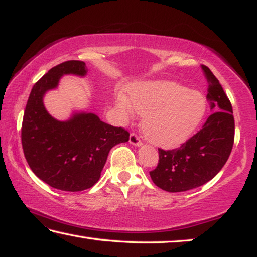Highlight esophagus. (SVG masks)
<instances>
[{
  "mask_svg": "<svg viewBox=\"0 0 257 257\" xmlns=\"http://www.w3.org/2000/svg\"><path fill=\"white\" fill-rule=\"evenodd\" d=\"M130 144L138 146V147H139V146L142 145V141L140 140V138L138 137L137 133H131L130 134Z\"/></svg>",
  "mask_w": 257,
  "mask_h": 257,
  "instance_id": "1",
  "label": "esophagus"
}]
</instances>
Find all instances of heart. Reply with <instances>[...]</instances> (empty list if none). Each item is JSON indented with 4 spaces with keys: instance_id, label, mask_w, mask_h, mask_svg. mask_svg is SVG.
<instances>
[{
    "instance_id": "heart-1",
    "label": "heart",
    "mask_w": 257,
    "mask_h": 257,
    "mask_svg": "<svg viewBox=\"0 0 257 257\" xmlns=\"http://www.w3.org/2000/svg\"><path fill=\"white\" fill-rule=\"evenodd\" d=\"M130 102L144 116L142 130L153 144L172 147L185 141L202 120L206 101L202 94L172 81H151L128 88ZM125 115L132 111L123 94L117 97Z\"/></svg>"
}]
</instances>
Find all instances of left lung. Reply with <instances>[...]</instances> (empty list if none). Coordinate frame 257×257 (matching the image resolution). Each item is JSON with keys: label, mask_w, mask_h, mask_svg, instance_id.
I'll use <instances>...</instances> for the list:
<instances>
[{"label": "left lung", "mask_w": 257, "mask_h": 257, "mask_svg": "<svg viewBox=\"0 0 257 257\" xmlns=\"http://www.w3.org/2000/svg\"><path fill=\"white\" fill-rule=\"evenodd\" d=\"M201 69L208 82L207 97L216 111L179 148H159V163L149 175L157 187L167 192H185L208 183L222 170L233 147L231 102L210 69L206 65H201Z\"/></svg>", "instance_id": "left-lung-1"}]
</instances>
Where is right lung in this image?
Listing matches in <instances>:
<instances>
[{
    "mask_svg": "<svg viewBox=\"0 0 257 257\" xmlns=\"http://www.w3.org/2000/svg\"><path fill=\"white\" fill-rule=\"evenodd\" d=\"M86 72L82 61H66L51 68L35 82L23 117L22 146L27 163L38 178L61 191L94 186L110 149L130 138L125 128L106 124L94 113H76L60 121L47 111L42 101L47 90L57 87L63 74Z\"/></svg>",
    "mask_w": 257,
    "mask_h": 257,
    "instance_id": "obj_1",
    "label": "right lung"
}]
</instances>
